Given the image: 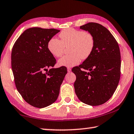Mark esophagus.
<instances>
[{
	"mask_svg": "<svg viewBox=\"0 0 134 134\" xmlns=\"http://www.w3.org/2000/svg\"><path fill=\"white\" fill-rule=\"evenodd\" d=\"M67 71H68V72H70V71H71V69H70V67H68V68H67Z\"/></svg>",
	"mask_w": 134,
	"mask_h": 134,
	"instance_id": "obj_1",
	"label": "esophagus"
}]
</instances>
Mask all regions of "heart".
I'll list each match as a JSON object with an SVG mask.
<instances>
[{"label": "heart", "mask_w": 134, "mask_h": 134, "mask_svg": "<svg viewBox=\"0 0 134 134\" xmlns=\"http://www.w3.org/2000/svg\"><path fill=\"white\" fill-rule=\"evenodd\" d=\"M60 40L55 37L48 41L47 47L52 55L59 58L64 53L65 47H69V55L58 60L61 66L72 67L78 64L81 59L86 60L94 50L95 40L93 35L89 31L69 28L59 34Z\"/></svg>", "instance_id": "obj_1"}]
</instances>
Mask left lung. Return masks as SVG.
Listing matches in <instances>:
<instances>
[{"label": "left lung", "instance_id": "obj_1", "mask_svg": "<svg viewBox=\"0 0 134 134\" xmlns=\"http://www.w3.org/2000/svg\"><path fill=\"white\" fill-rule=\"evenodd\" d=\"M80 29L91 32L95 40L92 55L82 64L72 69L79 99L90 106L102 105L116 90L121 76V53L118 43L102 25L89 22Z\"/></svg>", "mask_w": 134, "mask_h": 134}]
</instances>
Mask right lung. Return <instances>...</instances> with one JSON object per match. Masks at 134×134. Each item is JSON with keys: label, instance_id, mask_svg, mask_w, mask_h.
Segmentation results:
<instances>
[{"label": "right lung", "instance_id": "add662e5", "mask_svg": "<svg viewBox=\"0 0 134 134\" xmlns=\"http://www.w3.org/2000/svg\"><path fill=\"white\" fill-rule=\"evenodd\" d=\"M60 31L54 28H29L13 46L11 65L16 87L34 107L43 108L55 102L67 72L64 66L48 70L57 62L47 44Z\"/></svg>", "mask_w": 134, "mask_h": 134}]
</instances>
